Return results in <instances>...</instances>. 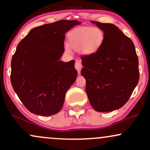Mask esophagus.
I'll list each match as a JSON object with an SVG mask.
<instances>
[{
    "mask_svg": "<svg viewBox=\"0 0 150 150\" xmlns=\"http://www.w3.org/2000/svg\"><path fill=\"white\" fill-rule=\"evenodd\" d=\"M75 68H76L77 71L78 72V73H80V70H81V69H82V64H81L80 61H75Z\"/></svg>",
    "mask_w": 150,
    "mask_h": 150,
    "instance_id": "esophagus-1",
    "label": "esophagus"
}]
</instances>
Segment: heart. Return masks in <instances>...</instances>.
I'll return each instance as SVG.
<instances>
[{
  "instance_id": "heart-1",
  "label": "heart",
  "mask_w": 150,
  "mask_h": 150,
  "mask_svg": "<svg viewBox=\"0 0 150 150\" xmlns=\"http://www.w3.org/2000/svg\"><path fill=\"white\" fill-rule=\"evenodd\" d=\"M104 33L99 27H85L77 29L68 35V45L65 46L66 51H70V47L80 49L84 55L94 54L102 46L104 42Z\"/></svg>"
}]
</instances>
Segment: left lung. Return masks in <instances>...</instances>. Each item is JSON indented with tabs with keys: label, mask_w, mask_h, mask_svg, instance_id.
<instances>
[{
	"label": "left lung",
	"mask_w": 150,
	"mask_h": 150,
	"mask_svg": "<svg viewBox=\"0 0 150 150\" xmlns=\"http://www.w3.org/2000/svg\"><path fill=\"white\" fill-rule=\"evenodd\" d=\"M92 23L104 32V42L97 53L81 57V75L94 109L109 112L121 108L138 83V58L133 42L116 26Z\"/></svg>",
	"instance_id": "obj_1"
}]
</instances>
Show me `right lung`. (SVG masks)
I'll return each instance as SVG.
<instances>
[{
  "label": "right lung",
  "instance_id": "1",
  "mask_svg": "<svg viewBox=\"0 0 150 150\" xmlns=\"http://www.w3.org/2000/svg\"><path fill=\"white\" fill-rule=\"evenodd\" d=\"M77 20H59L31 30L12 58L10 80L19 99L30 112L49 116L61 111L77 72L75 61H60L65 34Z\"/></svg>",
  "mask_w": 150,
  "mask_h": 150
}]
</instances>
